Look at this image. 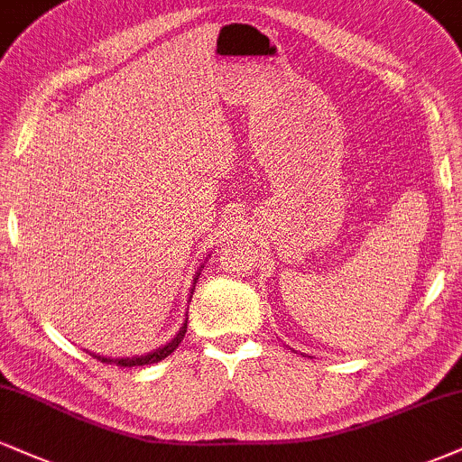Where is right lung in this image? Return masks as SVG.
Instances as JSON below:
<instances>
[{
  "label": "right lung",
  "mask_w": 462,
  "mask_h": 462,
  "mask_svg": "<svg viewBox=\"0 0 462 462\" xmlns=\"http://www.w3.org/2000/svg\"><path fill=\"white\" fill-rule=\"evenodd\" d=\"M199 272H201V267H199ZM199 272L195 273V278H193V284H195V280H198ZM193 289H195V286H193ZM193 289H190V291H193ZM187 323H189V317H184V321H182V328H180V330L176 332V337H173L171 341H169V343H164L162 347L153 349V352H147V354H143V356H124V358H110V356H99V354H91V356H95V358H97V360H102V363L116 365V367H143V365H153V363H161V360L167 358L169 354H171L173 349H176V347L180 346V343H182L184 334H187Z\"/></svg>",
  "instance_id": "1"
}]
</instances>
